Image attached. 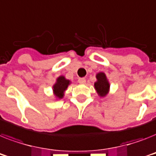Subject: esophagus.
Instances as JSON below:
<instances>
[{"label": "esophagus", "instance_id": "obj_1", "mask_svg": "<svg viewBox=\"0 0 156 156\" xmlns=\"http://www.w3.org/2000/svg\"><path fill=\"white\" fill-rule=\"evenodd\" d=\"M78 83H80V84H83V83H85V82H86V79H85L84 78H78Z\"/></svg>", "mask_w": 156, "mask_h": 156}]
</instances>
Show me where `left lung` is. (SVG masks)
Instances as JSON below:
<instances>
[{"label": "left lung", "instance_id": "left-lung-1", "mask_svg": "<svg viewBox=\"0 0 156 156\" xmlns=\"http://www.w3.org/2000/svg\"><path fill=\"white\" fill-rule=\"evenodd\" d=\"M96 78L98 81L94 83V87H95L98 94L103 97L108 93L109 87H110L109 82L104 73H98L96 76Z\"/></svg>", "mask_w": 156, "mask_h": 156}]
</instances>
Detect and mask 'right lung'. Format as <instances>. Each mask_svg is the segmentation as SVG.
<instances>
[{
    "label": "right lung",
    "mask_w": 156,
    "mask_h": 156,
    "mask_svg": "<svg viewBox=\"0 0 156 156\" xmlns=\"http://www.w3.org/2000/svg\"><path fill=\"white\" fill-rule=\"evenodd\" d=\"M69 84V81L66 80L63 76H61L57 79L56 84L54 86V92L55 95L59 98H62L64 95V91L68 87Z\"/></svg>",
    "instance_id": "add662e5"
}]
</instances>
